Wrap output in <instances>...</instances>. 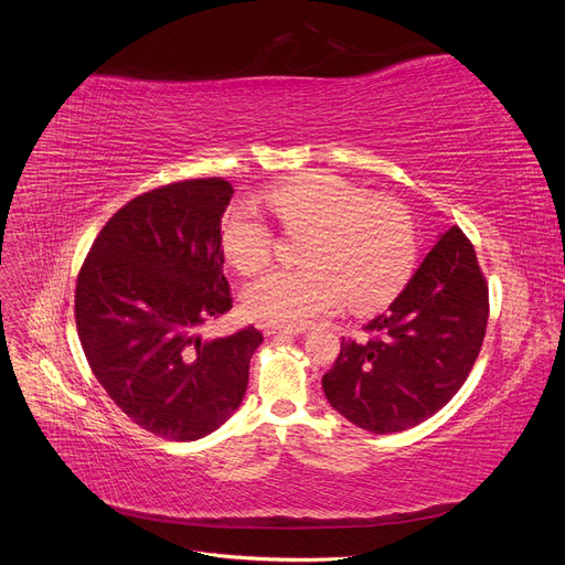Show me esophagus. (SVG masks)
I'll list each match as a JSON object with an SVG mask.
<instances>
[{
  "instance_id": "1",
  "label": "esophagus",
  "mask_w": 565,
  "mask_h": 565,
  "mask_svg": "<svg viewBox=\"0 0 565 565\" xmlns=\"http://www.w3.org/2000/svg\"><path fill=\"white\" fill-rule=\"evenodd\" d=\"M262 330H264V334H292V332H297L295 328H282V324H273V322H264L262 324Z\"/></svg>"
}]
</instances>
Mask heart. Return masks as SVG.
Returning a JSON list of instances; mask_svg holds the SVG:
<instances>
[{"instance_id":"b5f03b06","label":"heart","mask_w":565,"mask_h":565,"mask_svg":"<svg viewBox=\"0 0 565 565\" xmlns=\"http://www.w3.org/2000/svg\"><path fill=\"white\" fill-rule=\"evenodd\" d=\"M262 198L285 233H306L303 268L270 270L249 282L243 303L252 318L301 324L344 301L351 311H374L413 276L417 237L401 202L370 198L365 188L330 172L287 177ZM218 241L241 273L264 268L273 252V231L252 202L224 212Z\"/></svg>"}]
</instances>
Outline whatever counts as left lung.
<instances>
[{
    "instance_id": "left-lung-1",
    "label": "left lung",
    "mask_w": 565,
    "mask_h": 565,
    "mask_svg": "<svg viewBox=\"0 0 565 565\" xmlns=\"http://www.w3.org/2000/svg\"><path fill=\"white\" fill-rule=\"evenodd\" d=\"M488 282L473 245L452 226L388 311L365 324L367 339H341L322 391L351 424L372 434L413 429L467 382L483 347Z\"/></svg>"
}]
</instances>
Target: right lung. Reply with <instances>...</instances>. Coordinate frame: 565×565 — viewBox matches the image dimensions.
Instances as JSON below:
<instances>
[{
	"mask_svg": "<svg viewBox=\"0 0 565 565\" xmlns=\"http://www.w3.org/2000/svg\"><path fill=\"white\" fill-rule=\"evenodd\" d=\"M233 188L188 179L136 195L100 228L75 287L79 344L100 386L141 429L198 440L243 403L249 358L264 334L249 324L202 339L231 311L218 228Z\"/></svg>",
	"mask_w": 565,
	"mask_h": 565,
	"instance_id": "right-lung-1",
	"label": "right lung"
}]
</instances>
